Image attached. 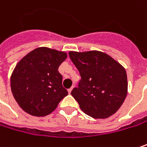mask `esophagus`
Listing matches in <instances>:
<instances>
[{
	"mask_svg": "<svg viewBox=\"0 0 147 147\" xmlns=\"http://www.w3.org/2000/svg\"><path fill=\"white\" fill-rule=\"evenodd\" d=\"M72 89H73V87H71V88H69V89H68V92H69V93H71V91H72Z\"/></svg>",
	"mask_w": 147,
	"mask_h": 147,
	"instance_id": "obj_1",
	"label": "esophagus"
}]
</instances>
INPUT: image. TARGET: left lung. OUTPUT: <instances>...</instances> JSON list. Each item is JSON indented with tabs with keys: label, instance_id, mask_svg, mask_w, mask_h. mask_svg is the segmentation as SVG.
<instances>
[{
	"label": "left lung",
	"instance_id": "left-lung-1",
	"mask_svg": "<svg viewBox=\"0 0 147 147\" xmlns=\"http://www.w3.org/2000/svg\"><path fill=\"white\" fill-rule=\"evenodd\" d=\"M69 56L82 77L71 91L80 109L94 119H106L116 113L127 96L125 69L101 51H70Z\"/></svg>",
	"mask_w": 147,
	"mask_h": 147
}]
</instances>
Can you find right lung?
I'll use <instances>...</instances> for the list:
<instances>
[{"mask_svg":"<svg viewBox=\"0 0 147 147\" xmlns=\"http://www.w3.org/2000/svg\"><path fill=\"white\" fill-rule=\"evenodd\" d=\"M66 58L65 52L39 47L17 64L11 76V89L23 111L34 116H45L67 96L58 71Z\"/></svg>","mask_w":147,"mask_h":147,"instance_id":"right-lung-1","label":"right lung"}]
</instances>
